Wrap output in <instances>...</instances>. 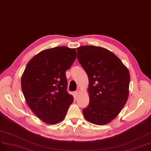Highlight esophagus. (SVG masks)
Here are the masks:
<instances>
[{"label":"esophagus","instance_id":"1","mask_svg":"<svg viewBox=\"0 0 151 151\" xmlns=\"http://www.w3.org/2000/svg\"><path fill=\"white\" fill-rule=\"evenodd\" d=\"M74 93H75V96H78V94L80 93V90H77L76 91H75Z\"/></svg>","mask_w":151,"mask_h":151}]
</instances>
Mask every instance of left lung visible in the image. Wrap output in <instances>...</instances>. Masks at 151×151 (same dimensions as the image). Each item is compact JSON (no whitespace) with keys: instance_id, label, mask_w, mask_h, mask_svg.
I'll list each match as a JSON object with an SVG mask.
<instances>
[{"instance_id":"1","label":"left lung","mask_w":151,"mask_h":151,"mask_svg":"<svg viewBox=\"0 0 151 151\" xmlns=\"http://www.w3.org/2000/svg\"><path fill=\"white\" fill-rule=\"evenodd\" d=\"M77 58L88 76L90 102L83 109L85 118L105 125L120 112L129 96L130 74L119 58L105 48L82 46Z\"/></svg>"}]
</instances>
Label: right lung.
<instances>
[{
  "instance_id": "right-lung-1",
  "label": "right lung",
  "mask_w": 151,
  "mask_h": 151,
  "mask_svg": "<svg viewBox=\"0 0 151 151\" xmlns=\"http://www.w3.org/2000/svg\"><path fill=\"white\" fill-rule=\"evenodd\" d=\"M76 49L58 46L44 50L29 61L21 78L28 106L44 122H61L73 101L67 91L66 71L76 57Z\"/></svg>"
}]
</instances>
